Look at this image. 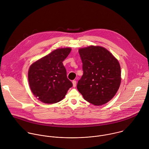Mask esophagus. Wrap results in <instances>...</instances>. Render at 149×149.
Returning <instances> with one entry per match:
<instances>
[{
  "label": "esophagus",
  "instance_id": "34e87169",
  "mask_svg": "<svg viewBox=\"0 0 149 149\" xmlns=\"http://www.w3.org/2000/svg\"><path fill=\"white\" fill-rule=\"evenodd\" d=\"M72 83H73V87H76V81L73 80V81H72Z\"/></svg>",
  "mask_w": 149,
  "mask_h": 149
}]
</instances>
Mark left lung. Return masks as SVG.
Segmentation results:
<instances>
[{
	"instance_id": "1",
	"label": "left lung",
	"mask_w": 149,
	"mask_h": 149,
	"mask_svg": "<svg viewBox=\"0 0 149 149\" xmlns=\"http://www.w3.org/2000/svg\"><path fill=\"white\" fill-rule=\"evenodd\" d=\"M83 75L77 88L86 101L100 106L111 100L121 83L120 66L106 49L89 46L79 50Z\"/></svg>"
}]
</instances>
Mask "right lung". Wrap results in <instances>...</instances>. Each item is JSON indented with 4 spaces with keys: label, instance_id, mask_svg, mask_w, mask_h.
<instances>
[{
    "label": "right lung",
    "instance_id": "1",
    "mask_svg": "<svg viewBox=\"0 0 149 149\" xmlns=\"http://www.w3.org/2000/svg\"><path fill=\"white\" fill-rule=\"evenodd\" d=\"M70 48L57 49L30 66L28 80L34 95L41 102L53 104L63 99L72 83L67 78L63 62Z\"/></svg>",
    "mask_w": 149,
    "mask_h": 149
}]
</instances>
